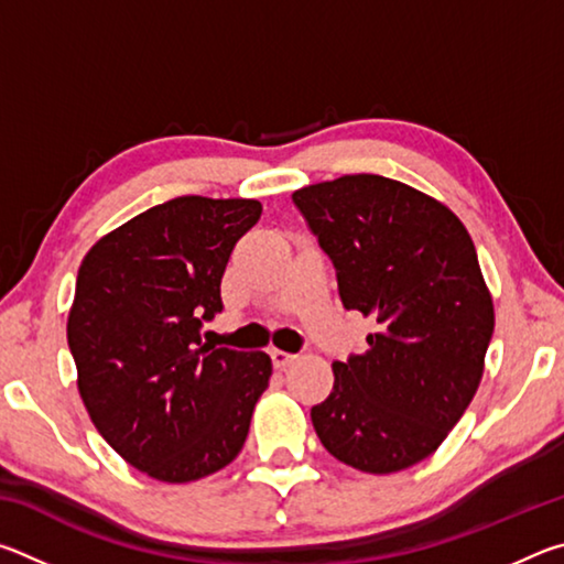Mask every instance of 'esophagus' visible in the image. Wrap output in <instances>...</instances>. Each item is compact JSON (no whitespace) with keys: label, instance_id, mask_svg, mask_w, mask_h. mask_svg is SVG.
<instances>
[{"label":"esophagus","instance_id":"1","mask_svg":"<svg viewBox=\"0 0 564 564\" xmlns=\"http://www.w3.org/2000/svg\"><path fill=\"white\" fill-rule=\"evenodd\" d=\"M271 360H273L275 368L283 370L285 366H291V362L295 360V356H293V352H285V350L273 348V350H271Z\"/></svg>","mask_w":564,"mask_h":564}]
</instances>
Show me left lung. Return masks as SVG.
Masks as SVG:
<instances>
[{"label":"left lung","instance_id":"obj_1","mask_svg":"<svg viewBox=\"0 0 564 564\" xmlns=\"http://www.w3.org/2000/svg\"><path fill=\"white\" fill-rule=\"evenodd\" d=\"M293 204L346 311L376 321L366 352L333 362L313 427L356 470H405L437 451L480 386L495 313L473 238L441 202L376 174L299 188Z\"/></svg>","mask_w":564,"mask_h":564}]
</instances>
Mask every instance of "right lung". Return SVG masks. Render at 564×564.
I'll return each instance as SVG.
<instances>
[{"mask_svg": "<svg viewBox=\"0 0 564 564\" xmlns=\"http://www.w3.org/2000/svg\"><path fill=\"white\" fill-rule=\"evenodd\" d=\"M261 218L253 198L178 196L91 246L66 323L79 393L104 441L161 482H191L241 453L271 378L263 350L216 348L234 246Z\"/></svg>", "mask_w": 564, "mask_h": 564, "instance_id": "right-lung-1", "label": "right lung"}]
</instances>
